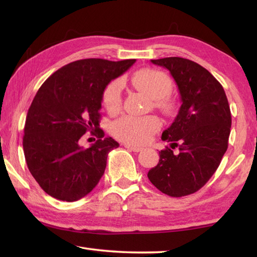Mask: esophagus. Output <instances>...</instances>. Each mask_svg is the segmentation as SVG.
<instances>
[{"mask_svg":"<svg viewBox=\"0 0 257 257\" xmlns=\"http://www.w3.org/2000/svg\"><path fill=\"white\" fill-rule=\"evenodd\" d=\"M124 148H127L130 151H134V152H140L143 151V148H140V147H136V146H130V145H125Z\"/></svg>","mask_w":257,"mask_h":257,"instance_id":"esophagus-1","label":"esophagus"}]
</instances>
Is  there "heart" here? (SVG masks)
I'll return each instance as SVG.
<instances>
[{"mask_svg": "<svg viewBox=\"0 0 257 257\" xmlns=\"http://www.w3.org/2000/svg\"><path fill=\"white\" fill-rule=\"evenodd\" d=\"M133 84L137 88L155 99V107L161 111L170 112L172 102L167 97L172 90V81L168 76L156 69H143L136 73ZM122 83L113 80L103 91L102 101L107 110L114 112L119 110L122 101ZM161 127L160 120L155 116L135 117L123 116L111 124V133L114 137L132 145H144L151 139Z\"/></svg>", "mask_w": 257, "mask_h": 257, "instance_id": "obj_1", "label": "heart"}]
</instances>
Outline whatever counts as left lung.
Listing matches in <instances>:
<instances>
[{"label": "left lung", "mask_w": 257, "mask_h": 257, "mask_svg": "<svg viewBox=\"0 0 257 257\" xmlns=\"http://www.w3.org/2000/svg\"><path fill=\"white\" fill-rule=\"evenodd\" d=\"M151 63L170 72L181 107L161 137L171 148L179 146V154L168 147L159 151V162L148 178L162 193L180 198L200 190L220 166L231 133V110L222 85L201 65L182 57Z\"/></svg>", "instance_id": "1"}]
</instances>
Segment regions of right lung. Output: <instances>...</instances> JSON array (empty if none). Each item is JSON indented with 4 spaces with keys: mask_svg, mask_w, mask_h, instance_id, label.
<instances>
[{
    "mask_svg": "<svg viewBox=\"0 0 257 257\" xmlns=\"http://www.w3.org/2000/svg\"><path fill=\"white\" fill-rule=\"evenodd\" d=\"M135 62L80 59L56 70L36 92L26 116L23 149L32 176L53 198L77 201L99 182L108 154L119 147L99 128L103 91ZM87 131L98 140L84 149L79 139Z\"/></svg>",
    "mask_w": 257,
    "mask_h": 257,
    "instance_id": "1",
    "label": "right lung"
}]
</instances>
